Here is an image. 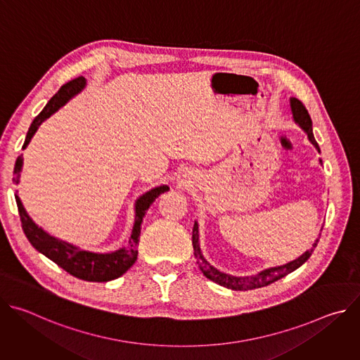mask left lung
<instances>
[{
    "label": "left lung",
    "instance_id": "left-lung-1",
    "mask_svg": "<svg viewBox=\"0 0 360 360\" xmlns=\"http://www.w3.org/2000/svg\"><path fill=\"white\" fill-rule=\"evenodd\" d=\"M289 104H290V111H292V117H293L295 124H297L303 129V132L307 135V138H309L311 143L316 148L318 152H321V148H319V145H318V142L315 141V136H314L312 120H311L309 114H307L306 108L303 107V104L297 98H293V96L289 98ZM319 162L322 164V160H319ZM318 242H319V238L314 242V245L309 250H306L304 253H302L299 258L293 259L292 262H288V264L281 265V266H274V268L264 269L256 275H250V276H233V275L218 271L215 266H212L207 259H205V256L202 255V250H200V245H199V225H198L196 221H195L193 229H192L193 255H195V259H196V264H198L200 272L205 276H207L210 281H212V282H215V283H218L224 288L232 289V290L258 289V288L268 286V285L282 279L288 274L296 271L299 266H302L307 259L311 258V255H312L314 249L316 248Z\"/></svg>",
    "mask_w": 360,
    "mask_h": 360
}]
</instances>
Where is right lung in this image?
I'll return each instance as SVG.
<instances>
[{
  "instance_id": "obj_1",
  "label": "right lung",
  "mask_w": 360,
  "mask_h": 360,
  "mask_svg": "<svg viewBox=\"0 0 360 360\" xmlns=\"http://www.w3.org/2000/svg\"><path fill=\"white\" fill-rule=\"evenodd\" d=\"M85 86H86V79L84 77L75 78L67 82L65 85H63L60 91L48 101V104L38 114V117H35V120L32 121L27 132L22 149L28 146V143L31 142V138L35 135L39 125L45 120H48L51 115L56 114L61 107H64L70 99H72L75 95L84 91ZM22 164H24V160L21 155L17 158L15 167H14L13 182L15 185L20 184ZM167 191H169L168 185H160L142 193L135 200V208H134L135 221H134V226H132L128 243L117 250L105 252V253L85 250L77 245H72L70 242H65L63 239L49 235L46 231H44L31 219V217L25 211L24 205L17 193H15V200H17L18 214L21 218L24 233L30 240V243L39 253L46 256L48 259L56 262L60 268H63L70 275L78 279L88 281V282H108L122 276L135 264L136 256H138V242H139L141 225H142L143 217L150 205L153 203V200Z\"/></svg>"
}]
</instances>
